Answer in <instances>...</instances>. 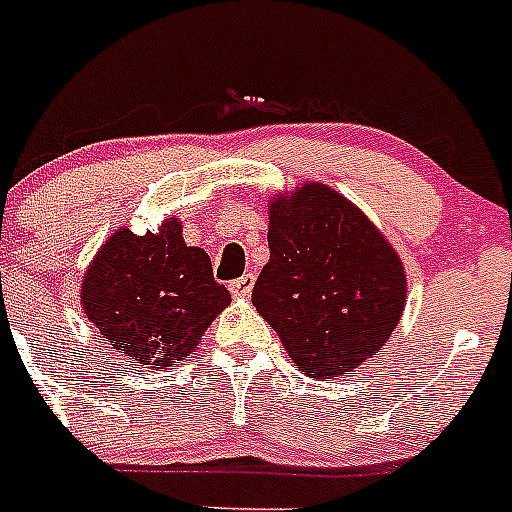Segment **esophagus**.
I'll return each instance as SVG.
<instances>
[{
	"label": "esophagus",
	"mask_w": 512,
	"mask_h": 512,
	"mask_svg": "<svg viewBox=\"0 0 512 512\" xmlns=\"http://www.w3.org/2000/svg\"><path fill=\"white\" fill-rule=\"evenodd\" d=\"M228 289H231V294H236V297H248L253 289V274H243L241 279L231 281V284H228Z\"/></svg>",
	"instance_id": "34e87169"
}]
</instances>
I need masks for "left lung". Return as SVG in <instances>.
Instances as JSON below:
<instances>
[{
	"instance_id": "left-lung-1",
	"label": "left lung",
	"mask_w": 512,
	"mask_h": 512,
	"mask_svg": "<svg viewBox=\"0 0 512 512\" xmlns=\"http://www.w3.org/2000/svg\"><path fill=\"white\" fill-rule=\"evenodd\" d=\"M269 253L253 307L304 375L350 373L396 330L406 302L401 261L335 190L309 182L292 198H276Z\"/></svg>"
}]
</instances>
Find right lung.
Segmentation results:
<instances>
[{"label":"right lung","mask_w":512,"mask_h":512,"mask_svg":"<svg viewBox=\"0 0 512 512\" xmlns=\"http://www.w3.org/2000/svg\"><path fill=\"white\" fill-rule=\"evenodd\" d=\"M170 218L159 233L129 228L103 243L81 287L88 320L129 363L170 368L195 353L231 294L213 279L208 253L185 246Z\"/></svg>","instance_id":"1"}]
</instances>
